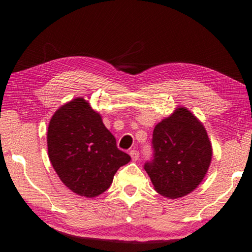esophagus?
Returning <instances> with one entry per match:
<instances>
[{
    "mask_svg": "<svg viewBox=\"0 0 252 252\" xmlns=\"http://www.w3.org/2000/svg\"><path fill=\"white\" fill-rule=\"evenodd\" d=\"M139 151L136 150H131L130 151V157L132 158V161H138L139 159Z\"/></svg>",
    "mask_w": 252,
    "mask_h": 252,
    "instance_id": "obj_1",
    "label": "esophagus"
}]
</instances>
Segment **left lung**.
Instances as JSON below:
<instances>
[{
  "mask_svg": "<svg viewBox=\"0 0 252 252\" xmlns=\"http://www.w3.org/2000/svg\"><path fill=\"white\" fill-rule=\"evenodd\" d=\"M152 144L153 158L144 170L158 194L183 197L202 183L212 162V143L203 123L185 107L155 126Z\"/></svg>",
  "mask_w": 252,
  "mask_h": 252,
  "instance_id": "obj_1",
  "label": "left lung"
}]
</instances>
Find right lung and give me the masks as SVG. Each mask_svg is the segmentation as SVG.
Instances as JSON below:
<instances>
[{"label":"right lung","mask_w":252,"mask_h":252,"mask_svg":"<svg viewBox=\"0 0 252 252\" xmlns=\"http://www.w3.org/2000/svg\"><path fill=\"white\" fill-rule=\"evenodd\" d=\"M50 163L61 181L75 194L93 198L106 191L114 174L130 162L101 116L84 98L62 106L47 131Z\"/></svg>","instance_id":"obj_1"}]
</instances>
